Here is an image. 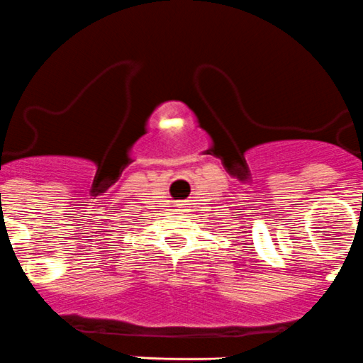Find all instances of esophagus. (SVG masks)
<instances>
[{
  "label": "esophagus",
  "mask_w": 363,
  "mask_h": 363,
  "mask_svg": "<svg viewBox=\"0 0 363 363\" xmlns=\"http://www.w3.org/2000/svg\"><path fill=\"white\" fill-rule=\"evenodd\" d=\"M176 208H178V210H184L185 206H184V205H176Z\"/></svg>",
  "instance_id": "esophagus-1"
}]
</instances>
